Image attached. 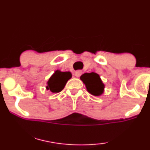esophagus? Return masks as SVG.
Here are the masks:
<instances>
[{
    "label": "esophagus",
    "mask_w": 150,
    "mask_h": 150,
    "mask_svg": "<svg viewBox=\"0 0 150 150\" xmlns=\"http://www.w3.org/2000/svg\"><path fill=\"white\" fill-rule=\"evenodd\" d=\"M81 74H82V71H81V70H77V71H75V73H74V76L76 77H80L81 76Z\"/></svg>",
    "instance_id": "esophagus-1"
}]
</instances>
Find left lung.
Wrapping results in <instances>:
<instances>
[{
    "label": "left lung",
    "instance_id": "8db88e82",
    "mask_svg": "<svg viewBox=\"0 0 150 150\" xmlns=\"http://www.w3.org/2000/svg\"><path fill=\"white\" fill-rule=\"evenodd\" d=\"M80 79L84 83L87 92L91 94L99 96L103 94L105 85L98 74L94 72L85 73Z\"/></svg>",
    "mask_w": 150,
    "mask_h": 150
}]
</instances>
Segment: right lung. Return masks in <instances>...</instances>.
I'll list each match as a JSON object with an SVG mask.
<instances>
[{
  "instance_id": "right-lung-1",
  "label": "right lung",
  "mask_w": 150,
  "mask_h": 150,
  "mask_svg": "<svg viewBox=\"0 0 150 150\" xmlns=\"http://www.w3.org/2000/svg\"><path fill=\"white\" fill-rule=\"evenodd\" d=\"M71 78V74L69 71H55L47 82L46 89L50 90L53 93L61 92L65 87L66 83Z\"/></svg>"
}]
</instances>
